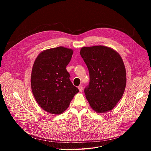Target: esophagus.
<instances>
[{
	"label": "esophagus",
	"instance_id": "obj_1",
	"mask_svg": "<svg viewBox=\"0 0 151 151\" xmlns=\"http://www.w3.org/2000/svg\"><path fill=\"white\" fill-rule=\"evenodd\" d=\"M78 89H79V91H80V92H82V90H83V87H82V85H79V87H78Z\"/></svg>",
	"mask_w": 151,
	"mask_h": 151
}]
</instances>
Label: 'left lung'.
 <instances>
[{"instance_id": "obj_1", "label": "left lung", "mask_w": 151, "mask_h": 151, "mask_svg": "<svg viewBox=\"0 0 151 151\" xmlns=\"http://www.w3.org/2000/svg\"><path fill=\"white\" fill-rule=\"evenodd\" d=\"M80 54L90 74L84 90L91 108L97 113L113 109L125 91L127 78L123 60L116 51L103 45L82 47Z\"/></svg>"}]
</instances>
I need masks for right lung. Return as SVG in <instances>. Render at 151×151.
<instances>
[{
    "label": "right lung",
    "mask_w": 151,
    "mask_h": 151,
    "mask_svg": "<svg viewBox=\"0 0 151 151\" xmlns=\"http://www.w3.org/2000/svg\"><path fill=\"white\" fill-rule=\"evenodd\" d=\"M73 51L63 47L42 51L32 70L31 88L38 104L46 112L58 115L69 106L79 92L66 70Z\"/></svg>",
    "instance_id": "obj_1"
}]
</instances>
